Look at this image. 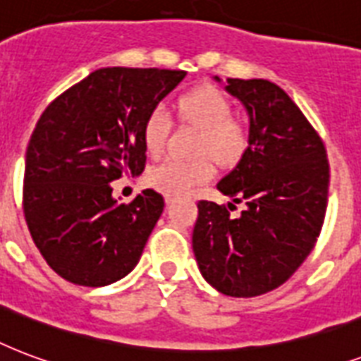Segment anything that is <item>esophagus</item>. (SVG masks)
<instances>
[{
	"label": "esophagus",
	"mask_w": 361,
	"mask_h": 361,
	"mask_svg": "<svg viewBox=\"0 0 361 361\" xmlns=\"http://www.w3.org/2000/svg\"><path fill=\"white\" fill-rule=\"evenodd\" d=\"M173 201H175V200H173L171 195H166V203H167V205H171Z\"/></svg>",
	"instance_id": "obj_1"
}]
</instances>
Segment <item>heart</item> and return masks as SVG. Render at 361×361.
I'll return each instance as SVG.
<instances>
[{"mask_svg": "<svg viewBox=\"0 0 361 361\" xmlns=\"http://www.w3.org/2000/svg\"><path fill=\"white\" fill-rule=\"evenodd\" d=\"M178 113L186 122L201 128L195 152L203 156L194 160L166 158L149 171V184L161 194L183 197L214 177V164L209 154L224 166L235 164L247 149L248 137L245 126L231 118L233 107L230 99L216 88L207 86L183 96L178 99ZM171 130V111L158 103L150 109L142 124V141L149 154L164 152Z\"/></svg>", "mask_w": 361, "mask_h": 361, "instance_id": "heart-1", "label": "heart"}]
</instances>
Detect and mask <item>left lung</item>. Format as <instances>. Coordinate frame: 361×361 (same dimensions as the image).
<instances>
[{"mask_svg": "<svg viewBox=\"0 0 361 361\" xmlns=\"http://www.w3.org/2000/svg\"><path fill=\"white\" fill-rule=\"evenodd\" d=\"M219 80V77H214ZM245 105L248 147L216 188L233 203H197L192 235L201 275L231 298L275 290L311 254L328 207L329 164L322 139L286 92L264 79H228Z\"/></svg>", "mask_w": 361, "mask_h": 361, "instance_id": "1", "label": "left lung"}]
</instances>
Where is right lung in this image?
<instances>
[{
  "label": "right lung",
  "instance_id": "obj_1",
  "mask_svg": "<svg viewBox=\"0 0 361 361\" xmlns=\"http://www.w3.org/2000/svg\"><path fill=\"white\" fill-rule=\"evenodd\" d=\"M186 71L103 67L58 96L27 142L24 216L47 264L79 286H107L137 265L164 197L142 190L131 203L111 183L141 175L142 124Z\"/></svg>",
  "mask_w": 361,
  "mask_h": 361
}]
</instances>
